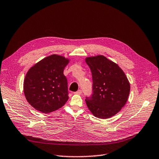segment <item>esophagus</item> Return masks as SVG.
<instances>
[{
    "label": "esophagus",
    "mask_w": 159,
    "mask_h": 159,
    "mask_svg": "<svg viewBox=\"0 0 159 159\" xmlns=\"http://www.w3.org/2000/svg\"><path fill=\"white\" fill-rule=\"evenodd\" d=\"M82 90L81 89H79V90L77 91V92H75L74 93H75V94H79V95H80L81 93H82Z\"/></svg>",
    "instance_id": "1"
}]
</instances>
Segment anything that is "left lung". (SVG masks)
<instances>
[{"instance_id":"obj_1","label":"left lung","mask_w":159,"mask_h":159,"mask_svg":"<svg viewBox=\"0 0 159 159\" xmlns=\"http://www.w3.org/2000/svg\"><path fill=\"white\" fill-rule=\"evenodd\" d=\"M86 62L92 76V93L86 97L88 108L101 119L110 118L125 105L130 84L121 69L105 57H89Z\"/></svg>"}]
</instances>
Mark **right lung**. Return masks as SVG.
Instances as JSON below:
<instances>
[{
	"mask_svg": "<svg viewBox=\"0 0 159 159\" xmlns=\"http://www.w3.org/2000/svg\"><path fill=\"white\" fill-rule=\"evenodd\" d=\"M68 62L64 57L53 54L29 70L24 80V93L34 108L47 114L66 104L69 96L64 70Z\"/></svg>",
	"mask_w": 159,
	"mask_h": 159,
	"instance_id": "add662e5",
	"label": "right lung"
}]
</instances>
